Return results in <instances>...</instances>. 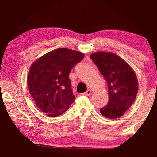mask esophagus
<instances>
[{"label":"esophagus","instance_id":"esophagus-1","mask_svg":"<svg viewBox=\"0 0 157 157\" xmlns=\"http://www.w3.org/2000/svg\"><path fill=\"white\" fill-rule=\"evenodd\" d=\"M84 95H86V96H89V95L91 94V90H88L86 92H85V93H83Z\"/></svg>","mask_w":157,"mask_h":157}]
</instances>
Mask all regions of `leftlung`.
Wrapping results in <instances>:
<instances>
[{
	"instance_id": "1",
	"label": "left lung",
	"mask_w": 157,
	"mask_h": 157,
	"mask_svg": "<svg viewBox=\"0 0 157 157\" xmlns=\"http://www.w3.org/2000/svg\"><path fill=\"white\" fill-rule=\"evenodd\" d=\"M90 57L108 86V103L100 112L108 118L121 117L136 99L138 90L136 73L123 59L111 52H97Z\"/></svg>"
}]
</instances>
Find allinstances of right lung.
Wrapping results in <instances>:
<instances>
[{
  "label": "right lung",
  "instance_id": "add662e5",
  "mask_svg": "<svg viewBox=\"0 0 157 157\" xmlns=\"http://www.w3.org/2000/svg\"><path fill=\"white\" fill-rule=\"evenodd\" d=\"M84 54L67 48L48 52L34 63L28 86L36 105L50 117L60 116L74 102L69 74Z\"/></svg>",
  "mask_w": 157,
  "mask_h": 157
}]
</instances>
